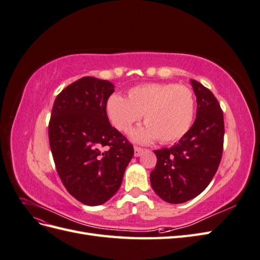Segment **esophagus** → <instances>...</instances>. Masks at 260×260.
I'll use <instances>...</instances> for the list:
<instances>
[{
    "instance_id": "34e87169",
    "label": "esophagus",
    "mask_w": 260,
    "mask_h": 260,
    "mask_svg": "<svg viewBox=\"0 0 260 260\" xmlns=\"http://www.w3.org/2000/svg\"><path fill=\"white\" fill-rule=\"evenodd\" d=\"M144 149L141 148V147H138V146H135V156L136 157H139L140 155H142Z\"/></svg>"
}]
</instances>
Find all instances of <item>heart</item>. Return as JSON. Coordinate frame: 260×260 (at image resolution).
<instances>
[{
    "label": "heart",
    "mask_w": 260,
    "mask_h": 260,
    "mask_svg": "<svg viewBox=\"0 0 260 260\" xmlns=\"http://www.w3.org/2000/svg\"><path fill=\"white\" fill-rule=\"evenodd\" d=\"M195 102L192 91L176 83H147L131 88L128 99L113 94L106 114L115 128L128 132L142 116L146 124L132 132L136 142L149 143L159 139L172 143L190 130Z\"/></svg>",
    "instance_id": "1"
}]
</instances>
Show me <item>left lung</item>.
<instances>
[{"label": "left lung", "mask_w": 260, "mask_h": 260, "mask_svg": "<svg viewBox=\"0 0 260 260\" xmlns=\"http://www.w3.org/2000/svg\"><path fill=\"white\" fill-rule=\"evenodd\" d=\"M198 102L196 119L170 148L154 151L151 184L161 200L181 204L200 195L214 178L223 149V113L210 90L191 80Z\"/></svg>", "instance_id": "obj_1"}]
</instances>
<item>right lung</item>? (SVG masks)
I'll use <instances>...</instances> for the list:
<instances>
[{
	"instance_id": "add662e5",
	"label": "right lung",
	"mask_w": 260,
	"mask_h": 260,
	"mask_svg": "<svg viewBox=\"0 0 260 260\" xmlns=\"http://www.w3.org/2000/svg\"><path fill=\"white\" fill-rule=\"evenodd\" d=\"M114 88L107 80L83 77L66 86L52 108L49 140L57 174L84 205H101L115 195L135 153L108 120L106 103Z\"/></svg>"
}]
</instances>
